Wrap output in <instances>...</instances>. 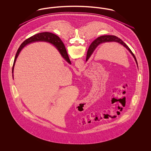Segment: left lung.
Instances as JSON below:
<instances>
[{
    "mask_svg": "<svg viewBox=\"0 0 151 151\" xmlns=\"http://www.w3.org/2000/svg\"><path fill=\"white\" fill-rule=\"evenodd\" d=\"M117 42V43L122 45V46H123L125 48H126L129 51V52L131 54V55L134 58V59L136 62L137 66L138 67L137 59H136L135 56L134 55V54H133V52H132V51L130 50L129 46L126 43H124L122 40H121L120 38H119L118 37H117L115 36H109V35H108V36H100V37H98L97 38H96L93 42L91 43V45H90V46H89V47L88 50L87 54H86V61H87L89 59V58L91 57V56L93 54L94 51L95 50L96 47L100 44L105 43V42Z\"/></svg>",
    "mask_w": 151,
    "mask_h": 151,
    "instance_id": "left-lung-1",
    "label": "left lung"
}]
</instances>
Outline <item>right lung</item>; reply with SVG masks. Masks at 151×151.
Segmentation results:
<instances>
[{"label": "right lung", "mask_w": 151, "mask_h": 151, "mask_svg": "<svg viewBox=\"0 0 151 151\" xmlns=\"http://www.w3.org/2000/svg\"><path fill=\"white\" fill-rule=\"evenodd\" d=\"M46 42L52 44L57 49L60 55L65 60L66 62H67L69 64H71V61L69 59V57L68 55L67 52L65 49V45L62 41V40L60 39V38L58 36H56L51 33L49 32H43V33H40L38 34H36L34 36H32L30 37L25 40L19 48L18 49L17 51L16 52V56L14 57V65L12 67V76L14 78V66L17 59V58L18 57L20 52H21L22 49L27 45L29 43H33V42Z\"/></svg>", "instance_id": "1"}]
</instances>
